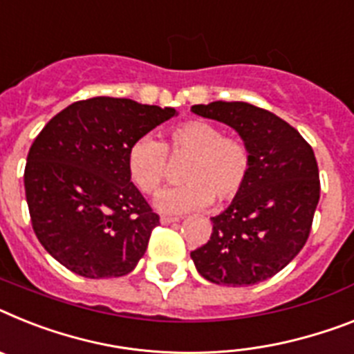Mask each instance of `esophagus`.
Returning a JSON list of instances; mask_svg holds the SVG:
<instances>
[{"label": "esophagus", "mask_w": 354, "mask_h": 354, "mask_svg": "<svg viewBox=\"0 0 354 354\" xmlns=\"http://www.w3.org/2000/svg\"><path fill=\"white\" fill-rule=\"evenodd\" d=\"M176 221H180V219L169 218V216H162V218H160V223H162V225H171V223H176Z\"/></svg>", "instance_id": "obj_1"}]
</instances>
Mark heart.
I'll return each instance as SVG.
<instances>
[{"instance_id":"1","label":"heart","mask_w":354,"mask_h":354,"mask_svg":"<svg viewBox=\"0 0 354 354\" xmlns=\"http://www.w3.org/2000/svg\"><path fill=\"white\" fill-rule=\"evenodd\" d=\"M172 158L189 156L182 169L185 183L163 191L156 207L167 214H185L216 203L232 201L245 189L252 171L248 145L207 120H187L172 126L165 142L142 136L127 151V172L144 194L158 192Z\"/></svg>"}]
</instances>
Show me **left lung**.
Instances as JSON below:
<instances>
[{"label": "left lung", "instance_id": "obj_1", "mask_svg": "<svg viewBox=\"0 0 354 354\" xmlns=\"http://www.w3.org/2000/svg\"><path fill=\"white\" fill-rule=\"evenodd\" d=\"M192 113L239 133L252 153L245 189L210 218L212 234L191 252L210 283L252 286L273 277L308 241L320 198L311 145L277 115L248 102L196 104Z\"/></svg>", "mask_w": 354, "mask_h": 354}]
</instances>
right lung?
Segmentation results:
<instances>
[{
    "instance_id": "add662e5",
    "label": "right lung",
    "mask_w": 354,
    "mask_h": 354,
    "mask_svg": "<svg viewBox=\"0 0 354 354\" xmlns=\"http://www.w3.org/2000/svg\"><path fill=\"white\" fill-rule=\"evenodd\" d=\"M174 108L93 97L70 104L28 151L26 203L44 250L88 279L122 277L160 225L127 172V151Z\"/></svg>"
}]
</instances>
